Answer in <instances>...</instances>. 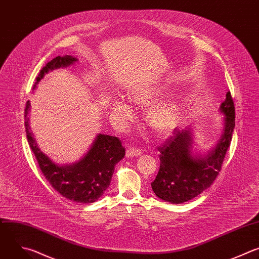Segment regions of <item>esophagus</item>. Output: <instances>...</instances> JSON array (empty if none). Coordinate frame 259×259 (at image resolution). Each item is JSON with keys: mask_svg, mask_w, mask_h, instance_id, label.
<instances>
[{"mask_svg": "<svg viewBox=\"0 0 259 259\" xmlns=\"http://www.w3.org/2000/svg\"><path fill=\"white\" fill-rule=\"evenodd\" d=\"M142 154L141 150L139 149H136V148H128L126 150V153H125V156L128 158V157H138L140 156V155Z\"/></svg>", "mask_w": 259, "mask_h": 259, "instance_id": "obj_1", "label": "esophagus"}]
</instances>
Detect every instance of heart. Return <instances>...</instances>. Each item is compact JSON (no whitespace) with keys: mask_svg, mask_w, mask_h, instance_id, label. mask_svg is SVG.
<instances>
[{"mask_svg":"<svg viewBox=\"0 0 259 259\" xmlns=\"http://www.w3.org/2000/svg\"><path fill=\"white\" fill-rule=\"evenodd\" d=\"M164 87L160 83H149L131 93V100L142 108H148L158 102L164 95ZM112 112L121 121L134 117L132 106L122 98H115L111 104ZM182 110L174 100H166L155 105L147 114V122L151 130L158 136L170 135L181 123Z\"/></svg>","mask_w":259,"mask_h":259,"instance_id":"obj_1","label":"heart"}]
</instances>
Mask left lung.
Masks as SVG:
<instances>
[{
	"label": "left lung",
	"mask_w": 259,
	"mask_h": 259,
	"mask_svg": "<svg viewBox=\"0 0 259 259\" xmlns=\"http://www.w3.org/2000/svg\"><path fill=\"white\" fill-rule=\"evenodd\" d=\"M223 133L218 143L206 154L195 149V135L191 126L175 130L160 152V168L152 182L153 192L158 198L172 204L187 202L209 188L221 171L235 128V107L231 93L222 103Z\"/></svg>",
	"instance_id": "8db88e82"
}]
</instances>
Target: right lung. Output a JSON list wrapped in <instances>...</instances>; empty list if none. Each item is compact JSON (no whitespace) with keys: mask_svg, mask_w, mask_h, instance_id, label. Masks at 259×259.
I'll use <instances>...</instances> for the list:
<instances>
[{"mask_svg":"<svg viewBox=\"0 0 259 259\" xmlns=\"http://www.w3.org/2000/svg\"><path fill=\"white\" fill-rule=\"evenodd\" d=\"M77 58L70 55L58 56L47 63L39 71L33 90L44 76L61 67L74 64ZM30 103L25 107V132L30 149L38 166L58 193L76 203H93L97 201L109 187L115 165L124 157L125 149L118 138L98 134L83 156L69 164H58L52 160L37 146L29 125Z\"/></svg>","mask_w":259,"mask_h":259,"instance_id":"add662e5","label":"right lung"}]
</instances>
